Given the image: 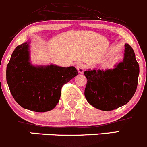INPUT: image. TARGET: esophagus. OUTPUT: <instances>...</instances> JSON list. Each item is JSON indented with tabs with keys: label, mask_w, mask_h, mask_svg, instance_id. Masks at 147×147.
Returning <instances> with one entry per match:
<instances>
[{
	"label": "esophagus",
	"mask_w": 147,
	"mask_h": 147,
	"mask_svg": "<svg viewBox=\"0 0 147 147\" xmlns=\"http://www.w3.org/2000/svg\"><path fill=\"white\" fill-rule=\"evenodd\" d=\"M77 69H78L79 73H83L85 69V65L83 64H82V63H79V64H77Z\"/></svg>",
	"instance_id": "34e87169"
}]
</instances>
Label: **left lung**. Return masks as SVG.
Wrapping results in <instances>:
<instances>
[{
	"mask_svg": "<svg viewBox=\"0 0 147 147\" xmlns=\"http://www.w3.org/2000/svg\"><path fill=\"white\" fill-rule=\"evenodd\" d=\"M123 61L114 69H88L85 96L90 105L110 111L126 105L132 98L138 85L139 66L129 44L125 45Z\"/></svg>",
	"mask_w": 147,
	"mask_h": 147,
	"instance_id": "obj_1",
	"label": "left lung"
}]
</instances>
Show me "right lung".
I'll return each instance as SVG.
<instances>
[{
    "label": "right lung",
    "instance_id": "right-lung-1",
    "mask_svg": "<svg viewBox=\"0 0 147 147\" xmlns=\"http://www.w3.org/2000/svg\"><path fill=\"white\" fill-rule=\"evenodd\" d=\"M30 42L16 46L6 68V81L12 96L24 109L44 112L57 106L61 88L78 74L74 67L34 66Z\"/></svg>",
    "mask_w": 147,
    "mask_h": 147
}]
</instances>
